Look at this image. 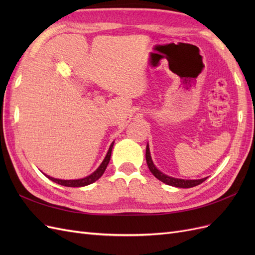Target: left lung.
Segmentation results:
<instances>
[{"mask_svg":"<svg viewBox=\"0 0 255 255\" xmlns=\"http://www.w3.org/2000/svg\"><path fill=\"white\" fill-rule=\"evenodd\" d=\"M145 160L146 164H148V167L150 169V171L152 174L161 181L163 183L170 185V186L174 187H180V188H190V187H195L197 185L201 184L204 182L207 177H204V179H200V180H182V179H176V177H172L164 174L161 171H159L158 169L155 167V165L153 164V160L151 158V154H150V149H149V144H146V149H145Z\"/></svg>","mask_w":255,"mask_h":255,"instance_id":"obj_1","label":"left lung"}]
</instances>
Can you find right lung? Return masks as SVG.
<instances>
[{
    "mask_svg": "<svg viewBox=\"0 0 255 255\" xmlns=\"http://www.w3.org/2000/svg\"><path fill=\"white\" fill-rule=\"evenodd\" d=\"M113 146H114V142L111 144L110 149H109V152H107L104 160L102 161V164L99 166V168L97 169V170L94 173H91L90 175L84 177V179H80V180H59V179H54V177H51V176H49L47 174H44V175L47 176L48 179H50L51 181L55 182V183H57L59 185H63V186H67V187H83V186H86V185H89L91 183L96 182L97 180H99L100 177L102 176V174L104 173L107 165H109V163H110Z\"/></svg>",
    "mask_w": 255,
    "mask_h": 255,
    "instance_id": "obj_1",
    "label": "right lung"
}]
</instances>
